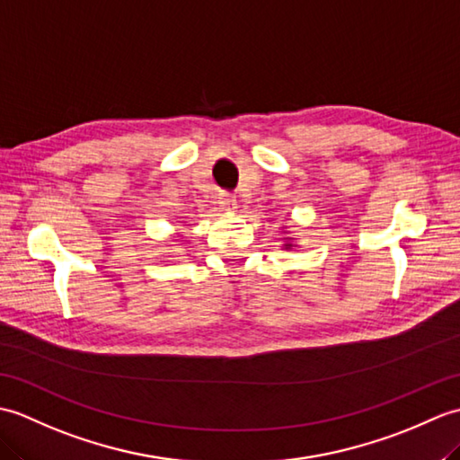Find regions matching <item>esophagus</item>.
<instances>
[{"label": "esophagus", "mask_w": 460, "mask_h": 460, "mask_svg": "<svg viewBox=\"0 0 460 460\" xmlns=\"http://www.w3.org/2000/svg\"><path fill=\"white\" fill-rule=\"evenodd\" d=\"M219 203L223 205V208H233L235 205V198H233L231 193H219Z\"/></svg>", "instance_id": "obj_1"}]
</instances>
